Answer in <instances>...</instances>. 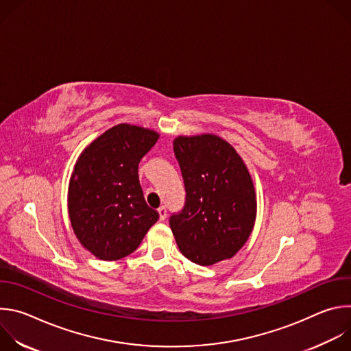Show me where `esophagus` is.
Wrapping results in <instances>:
<instances>
[{
    "label": "esophagus",
    "instance_id": "obj_1",
    "mask_svg": "<svg viewBox=\"0 0 351 351\" xmlns=\"http://www.w3.org/2000/svg\"><path fill=\"white\" fill-rule=\"evenodd\" d=\"M158 214H160V219H161V221L167 219V215H168V210H167V207H165V206L160 207V208H158Z\"/></svg>",
    "mask_w": 351,
    "mask_h": 351
}]
</instances>
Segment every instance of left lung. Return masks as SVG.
Here are the masks:
<instances>
[{"mask_svg":"<svg viewBox=\"0 0 351 351\" xmlns=\"http://www.w3.org/2000/svg\"><path fill=\"white\" fill-rule=\"evenodd\" d=\"M186 190L184 206L169 217L180 253L208 267L232 258L256 221V193L234 148L215 134L173 141Z\"/></svg>","mask_w":351,"mask_h":351,"instance_id":"left-lung-1","label":"left lung"}]
</instances>
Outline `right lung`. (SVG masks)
I'll return each instance as SVG.
<instances>
[{"instance_id":"obj_1","label":"right lung","mask_w":351,"mask_h":351,"mask_svg":"<svg viewBox=\"0 0 351 351\" xmlns=\"http://www.w3.org/2000/svg\"><path fill=\"white\" fill-rule=\"evenodd\" d=\"M158 133L121 123L95 138L79 157L68 194L79 241L97 258L121 260L138 247L160 218L145 203L138 164Z\"/></svg>"}]
</instances>
